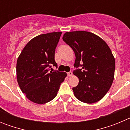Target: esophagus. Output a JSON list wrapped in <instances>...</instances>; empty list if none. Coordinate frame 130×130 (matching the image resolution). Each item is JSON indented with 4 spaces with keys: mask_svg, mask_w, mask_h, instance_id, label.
I'll use <instances>...</instances> for the list:
<instances>
[{
    "mask_svg": "<svg viewBox=\"0 0 130 130\" xmlns=\"http://www.w3.org/2000/svg\"><path fill=\"white\" fill-rule=\"evenodd\" d=\"M67 74H68V77H72V75H73V73H72V72H68Z\"/></svg>",
    "mask_w": 130,
    "mask_h": 130,
    "instance_id": "esophagus-1",
    "label": "esophagus"
}]
</instances>
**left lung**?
Masks as SVG:
<instances>
[{
	"instance_id": "left-lung-1",
	"label": "left lung",
	"mask_w": 130,
	"mask_h": 130,
	"mask_svg": "<svg viewBox=\"0 0 130 130\" xmlns=\"http://www.w3.org/2000/svg\"><path fill=\"white\" fill-rule=\"evenodd\" d=\"M62 40L75 53L74 67H82L73 71L79 78L77 86L72 88L73 94L86 104L98 102L114 79L115 60L109 47L98 36L87 31L67 32Z\"/></svg>"
}]
</instances>
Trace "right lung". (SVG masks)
<instances>
[{"label":"right lung","mask_w":130,"mask_h":130,"mask_svg":"<svg viewBox=\"0 0 130 130\" xmlns=\"http://www.w3.org/2000/svg\"><path fill=\"white\" fill-rule=\"evenodd\" d=\"M61 32L37 36L25 46L17 60V80L21 90L31 102L46 104L57 95L67 73L49 72L57 66L55 52Z\"/></svg>","instance_id":"1"}]
</instances>
